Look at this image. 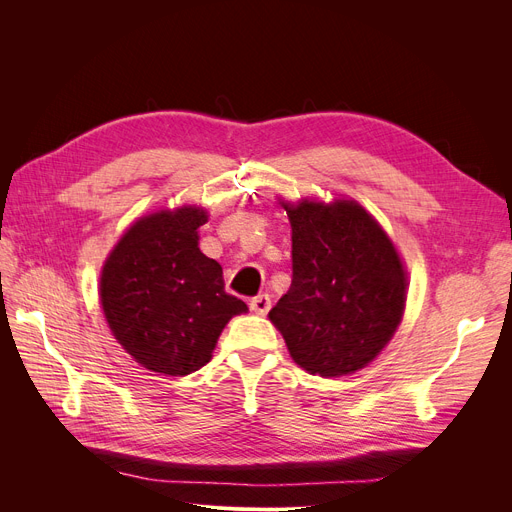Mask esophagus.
<instances>
[{"label":"esophagus","instance_id":"obj_1","mask_svg":"<svg viewBox=\"0 0 512 512\" xmlns=\"http://www.w3.org/2000/svg\"><path fill=\"white\" fill-rule=\"evenodd\" d=\"M249 307H251V311L257 313V315H265L267 311H270V307H272L270 294H257V297H253V299L249 301Z\"/></svg>","mask_w":512,"mask_h":512}]
</instances>
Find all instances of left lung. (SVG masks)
<instances>
[{"label":"left lung","instance_id":"1","mask_svg":"<svg viewBox=\"0 0 512 512\" xmlns=\"http://www.w3.org/2000/svg\"><path fill=\"white\" fill-rule=\"evenodd\" d=\"M292 226V282L270 311L290 357L338 378L378 357L407 301L400 257L355 201L284 205Z\"/></svg>","mask_w":512,"mask_h":512}]
</instances>
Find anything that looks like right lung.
Masks as SVG:
<instances>
[{
    "instance_id": "obj_1",
    "label": "right lung",
    "mask_w": 512,
    "mask_h": 512,
    "mask_svg": "<svg viewBox=\"0 0 512 512\" xmlns=\"http://www.w3.org/2000/svg\"><path fill=\"white\" fill-rule=\"evenodd\" d=\"M199 207L132 224L101 272V305L126 353L143 367L188 375L209 363L232 315L247 305L224 288L222 265L199 249Z\"/></svg>"
}]
</instances>
